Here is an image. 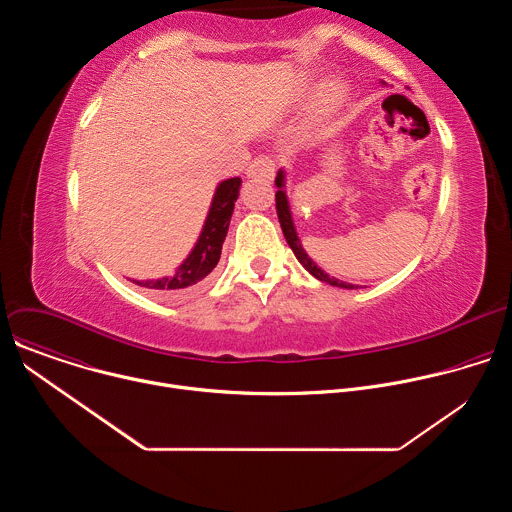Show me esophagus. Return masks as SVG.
Wrapping results in <instances>:
<instances>
[{"mask_svg": "<svg viewBox=\"0 0 512 512\" xmlns=\"http://www.w3.org/2000/svg\"><path fill=\"white\" fill-rule=\"evenodd\" d=\"M247 176L249 178H265V180H273L275 176V162L267 156H259L255 158L249 168H247Z\"/></svg>", "mask_w": 512, "mask_h": 512, "instance_id": "1", "label": "esophagus"}]
</instances>
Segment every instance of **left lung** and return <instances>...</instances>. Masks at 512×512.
<instances>
[{"mask_svg": "<svg viewBox=\"0 0 512 512\" xmlns=\"http://www.w3.org/2000/svg\"><path fill=\"white\" fill-rule=\"evenodd\" d=\"M275 186H277V192H275V208H277V216H279V225H281V231L285 235V241L287 245L291 247V251H294V255L298 257V261L314 275L318 277L320 281H326L334 287H344V289H354L352 283H346V281H340L336 277H330L328 273H324L310 257L308 253L302 249V243L298 239V233H296V227H294V221H291V210H289V202H287V196H285V176H283V170L277 172V178H275Z\"/></svg>", "mask_w": 512, "mask_h": 512, "instance_id": "8db88e82", "label": "left lung"}]
</instances>
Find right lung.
<instances>
[{"label":"right lung","mask_w":512,"mask_h":512,"mask_svg":"<svg viewBox=\"0 0 512 512\" xmlns=\"http://www.w3.org/2000/svg\"><path fill=\"white\" fill-rule=\"evenodd\" d=\"M239 188H241V178H229L216 186L198 243L194 245L192 253L176 269L174 275L152 279V281L133 279V283L148 287L164 298H182L186 294H192L196 287H200L204 277L216 267L218 259H221L233 208L239 198Z\"/></svg>","instance_id":"obj_1"}]
</instances>
